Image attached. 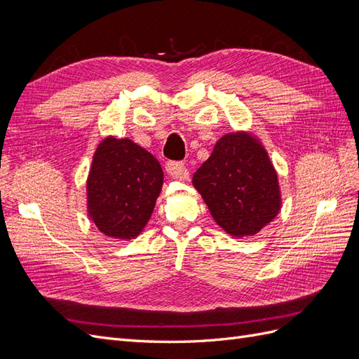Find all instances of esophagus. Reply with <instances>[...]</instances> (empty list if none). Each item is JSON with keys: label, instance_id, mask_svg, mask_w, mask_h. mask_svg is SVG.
Wrapping results in <instances>:
<instances>
[{"label": "esophagus", "instance_id": "esophagus-1", "mask_svg": "<svg viewBox=\"0 0 359 359\" xmlns=\"http://www.w3.org/2000/svg\"><path fill=\"white\" fill-rule=\"evenodd\" d=\"M166 172L168 175L177 180H187L189 178V169L182 165V163L178 161H169L166 165Z\"/></svg>", "mask_w": 359, "mask_h": 359}]
</instances>
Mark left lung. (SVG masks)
<instances>
[{
  "label": "left lung",
  "mask_w": 359,
  "mask_h": 359,
  "mask_svg": "<svg viewBox=\"0 0 359 359\" xmlns=\"http://www.w3.org/2000/svg\"><path fill=\"white\" fill-rule=\"evenodd\" d=\"M193 186L215 223L235 238L256 235L281 210L274 165L262 142L248 132L217 140L210 158L193 175Z\"/></svg>",
  "instance_id": "left-lung-1"
}]
</instances>
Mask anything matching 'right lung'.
<instances>
[{
    "label": "right lung",
    "instance_id": "right-lung-1",
    "mask_svg": "<svg viewBox=\"0 0 359 359\" xmlns=\"http://www.w3.org/2000/svg\"><path fill=\"white\" fill-rule=\"evenodd\" d=\"M163 186L158 160L130 139L107 136L86 180V210L102 233L128 241L144 231Z\"/></svg>",
    "mask_w": 359,
    "mask_h": 359
}]
</instances>
